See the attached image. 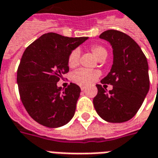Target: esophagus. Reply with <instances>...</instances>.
I'll return each mask as SVG.
<instances>
[{
    "label": "esophagus",
    "mask_w": 158,
    "mask_h": 158,
    "mask_svg": "<svg viewBox=\"0 0 158 158\" xmlns=\"http://www.w3.org/2000/svg\"><path fill=\"white\" fill-rule=\"evenodd\" d=\"M80 89H81V90H85V89H86V86H83V85H81V86H80Z\"/></svg>",
    "instance_id": "esophagus-1"
}]
</instances>
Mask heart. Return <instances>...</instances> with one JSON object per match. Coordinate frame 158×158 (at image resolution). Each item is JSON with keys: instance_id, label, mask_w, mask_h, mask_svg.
<instances>
[{"instance_id": "1", "label": "heart", "mask_w": 158, "mask_h": 158, "mask_svg": "<svg viewBox=\"0 0 158 158\" xmlns=\"http://www.w3.org/2000/svg\"><path fill=\"white\" fill-rule=\"evenodd\" d=\"M91 52H93L97 59H101L103 58H106L107 51L103 47L94 45L91 47ZM79 56L80 52L79 49H74L70 52L68 57V65L71 69L76 68L79 64ZM99 72L96 70L86 69H80L73 72L72 74V80L73 82L80 85H87L94 82L98 78Z\"/></svg>"}]
</instances>
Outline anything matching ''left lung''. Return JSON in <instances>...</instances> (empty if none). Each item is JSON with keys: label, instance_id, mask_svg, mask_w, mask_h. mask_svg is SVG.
Returning a JSON list of instances; mask_svg holds the SVG:
<instances>
[{"label": "left lung", "instance_id": "left-lung-1", "mask_svg": "<svg viewBox=\"0 0 158 158\" xmlns=\"http://www.w3.org/2000/svg\"><path fill=\"white\" fill-rule=\"evenodd\" d=\"M100 38L109 42L113 49L111 69L101 84L113 89L107 92L101 85H96L94 109L106 121L125 122L136 114L149 91L148 60L138 44L124 32L107 30Z\"/></svg>", "mask_w": 158, "mask_h": 158}]
</instances>
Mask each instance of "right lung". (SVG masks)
Instances as JSON below:
<instances>
[{
	"mask_svg": "<svg viewBox=\"0 0 158 158\" xmlns=\"http://www.w3.org/2000/svg\"><path fill=\"white\" fill-rule=\"evenodd\" d=\"M88 38L48 32L23 52L17 69L18 89L26 110L37 123L57 128L73 117L81 89L73 83L62 89L57 83L69 70L70 52Z\"/></svg>",
	"mask_w": 158,
	"mask_h": 158,
	"instance_id": "right-lung-1",
	"label": "right lung"
}]
</instances>
